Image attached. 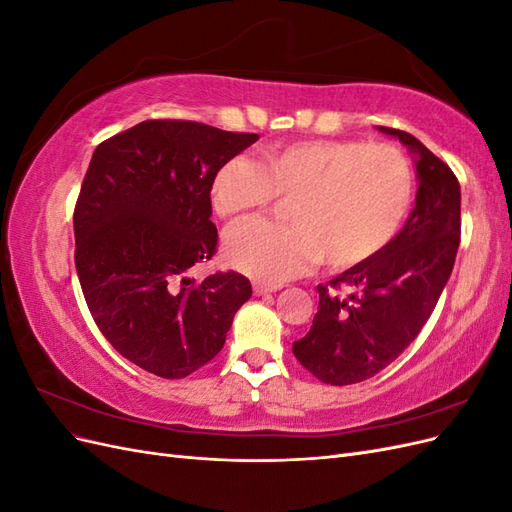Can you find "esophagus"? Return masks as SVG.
Returning a JSON list of instances; mask_svg holds the SVG:
<instances>
[{
  "label": "esophagus",
  "mask_w": 512,
  "mask_h": 512,
  "mask_svg": "<svg viewBox=\"0 0 512 512\" xmlns=\"http://www.w3.org/2000/svg\"><path fill=\"white\" fill-rule=\"evenodd\" d=\"M282 286L277 284H265V282H254V294H258V297H262V294H269V292H275L280 290Z\"/></svg>",
  "instance_id": "34e87169"
}]
</instances>
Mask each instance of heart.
<instances>
[{"instance_id": "obj_1", "label": "heart", "mask_w": 512, "mask_h": 512, "mask_svg": "<svg viewBox=\"0 0 512 512\" xmlns=\"http://www.w3.org/2000/svg\"><path fill=\"white\" fill-rule=\"evenodd\" d=\"M211 205L241 220L288 198L290 224L247 222L230 230L224 258L260 282L280 284L320 260L331 271L365 265L404 226L414 200L406 153L386 143L297 141L230 158L211 179Z\"/></svg>"}]
</instances>
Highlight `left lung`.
<instances>
[{
    "instance_id": "left-lung-1",
    "label": "left lung",
    "mask_w": 512,
    "mask_h": 512,
    "mask_svg": "<svg viewBox=\"0 0 512 512\" xmlns=\"http://www.w3.org/2000/svg\"><path fill=\"white\" fill-rule=\"evenodd\" d=\"M416 156V203L397 237L365 265L318 286L312 329L292 352L333 386L376 376L421 333L451 277L461 235V190L448 164L404 130L378 126ZM346 287L348 295H337Z\"/></svg>"
}]
</instances>
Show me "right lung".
<instances>
[{
    "label": "right lung",
    "mask_w": 512,
    "mask_h": 512,
    "mask_svg": "<svg viewBox=\"0 0 512 512\" xmlns=\"http://www.w3.org/2000/svg\"><path fill=\"white\" fill-rule=\"evenodd\" d=\"M258 134L149 119L100 143L74 207V265L98 329L121 356L177 380L207 365L252 297L245 275L185 271L218 247L211 179Z\"/></svg>",
    "instance_id": "right-lung-1"
}]
</instances>
